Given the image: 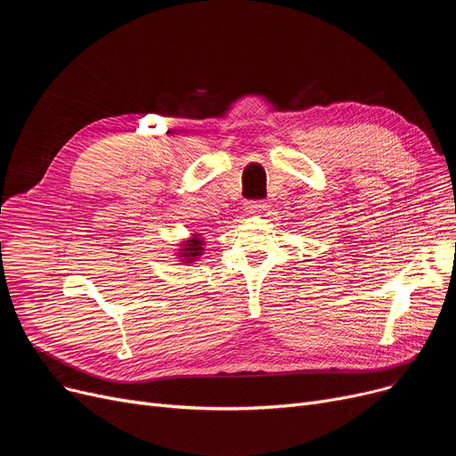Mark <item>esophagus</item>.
Returning <instances> with one entry per match:
<instances>
[{
  "label": "esophagus",
  "mask_w": 456,
  "mask_h": 456,
  "mask_svg": "<svg viewBox=\"0 0 456 456\" xmlns=\"http://www.w3.org/2000/svg\"><path fill=\"white\" fill-rule=\"evenodd\" d=\"M266 207H268V205H266V201H262V200L249 201V205H248V212H249V214H258V212L265 210Z\"/></svg>",
  "instance_id": "obj_1"
}]
</instances>
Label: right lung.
Returning a JSON list of instances; mask_svg holds the SVG:
<instances>
[{"instance_id": "1", "label": "right lung", "mask_w": 456, "mask_h": 456, "mask_svg": "<svg viewBox=\"0 0 456 456\" xmlns=\"http://www.w3.org/2000/svg\"><path fill=\"white\" fill-rule=\"evenodd\" d=\"M203 240L201 238H191V240H188L186 244H184V249H183V255L186 256V260H194L196 256H200L201 255V251H203Z\"/></svg>"}]
</instances>
